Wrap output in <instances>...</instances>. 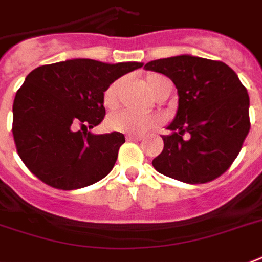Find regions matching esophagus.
Returning <instances> with one entry per match:
<instances>
[{
	"label": "esophagus",
	"instance_id": "1",
	"mask_svg": "<svg viewBox=\"0 0 262 262\" xmlns=\"http://www.w3.org/2000/svg\"><path fill=\"white\" fill-rule=\"evenodd\" d=\"M127 139H128V141H141L142 137H141V135H131V134H129V135H127Z\"/></svg>",
	"mask_w": 262,
	"mask_h": 262
}]
</instances>
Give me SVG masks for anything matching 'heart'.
<instances>
[{"mask_svg": "<svg viewBox=\"0 0 262 262\" xmlns=\"http://www.w3.org/2000/svg\"><path fill=\"white\" fill-rule=\"evenodd\" d=\"M144 82L148 88V91L155 96H158L166 86L170 85L169 79L163 75H160V74H148L145 76ZM120 88H121V81L118 79V81L112 82L104 89L102 96V103L104 108L114 110L117 107ZM160 123H162V118L156 114H138V113L127 112V110L112 114L107 118V127L112 131L131 134V135H142L150 129L159 127Z\"/></svg>", "mask_w": 262, "mask_h": 262, "instance_id": "1", "label": "heart"}]
</instances>
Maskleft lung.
Returning a JSON list of instances; mask_svg holds the SVG:
<instances>
[{
    "label": "left lung",
    "mask_w": 262,
    "mask_h": 262,
    "mask_svg": "<svg viewBox=\"0 0 262 262\" xmlns=\"http://www.w3.org/2000/svg\"><path fill=\"white\" fill-rule=\"evenodd\" d=\"M145 68L170 78L179 108L163 135V150L152 160L162 174L188 184H204L232 166L250 131L247 89L222 61L177 55ZM186 137H184V134Z\"/></svg>",
    "instance_id": "8db88e82"
}]
</instances>
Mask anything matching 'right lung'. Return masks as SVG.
Listing matches in <instances>:
<instances>
[{"instance_id": "right-lung-1", "label": "right lung", "mask_w": 262, "mask_h": 262, "mask_svg": "<svg viewBox=\"0 0 262 262\" xmlns=\"http://www.w3.org/2000/svg\"><path fill=\"white\" fill-rule=\"evenodd\" d=\"M142 66L76 58L32 71L12 107L13 141L26 167L58 190H76L106 177L125 138L121 133L95 135L88 128L106 116L104 89Z\"/></svg>"}]
</instances>
